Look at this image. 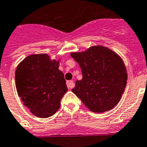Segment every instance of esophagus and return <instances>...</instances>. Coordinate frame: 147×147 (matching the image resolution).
<instances>
[{"label": "esophagus", "mask_w": 147, "mask_h": 147, "mask_svg": "<svg viewBox=\"0 0 147 147\" xmlns=\"http://www.w3.org/2000/svg\"><path fill=\"white\" fill-rule=\"evenodd\" d=\"M67 88H68L69 89L74 88V82L71 80L67 81Z\"/></svg>", "instance_id": "1"}]
</instances>
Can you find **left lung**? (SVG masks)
Wrapping results in <instances>:
<instances>
[{
	"label": "left lung",
	"instance_id": "1",
	"mask_svg": "<svg viewBox=\"0 0 147 147\" xmlns=\"http://www.w3.org/2000/svg\"><path fill=\"white\" fill-rule=\"evenodd\" d=\"M71 55L78 62L82 74L73 92L92 112L104 113L116 107L128 79L122 58L103 46H93Z\"/></svg>",
	"mask_w": 147,
	"mask_h": 147
}]
</instances>
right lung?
I'll return each instance as SVG.
<instances>
[{
    "mask_svg": "<svg viewBox=\"0 0 147 147\" xmlns=\"http://www.w3.org/2000/svg\"><path fill=\"white\" fill-rule=\"evenodd\" d=\"M59 61L47 54H33L17 66L16 87L23 104L31 113L48 118L58 111L61 100L67 92Z\"/></svg>",
    "mask_w": 147,
    "mask_h": 147,
    "instance_id": "add662e5",
    "label": "right lung"
}]
</instances>
